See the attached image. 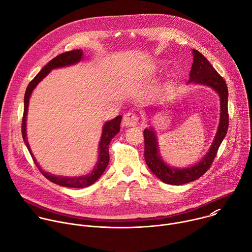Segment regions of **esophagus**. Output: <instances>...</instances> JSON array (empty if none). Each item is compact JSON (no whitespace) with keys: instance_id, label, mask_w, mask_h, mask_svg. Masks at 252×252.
<instances>
[{"instance_id":"obj_1","label":"esophagus","mask_w":252,"mask_h":252,"mask_svg":"<svg viewBox=\"0 0 252 252\" xmlns=\"http://www.w3.org/2000/svg\"><path fill=\"white\" fill-rule=\"evenodd\" d=\"M138 120H139V118L137 115H135L133 113H126L124 116L123 123H124V126H134L135 125H137Z\"/></svg>"}]
</instances>
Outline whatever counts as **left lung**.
Segmentation results:
<instances>
[{"instance_id": "left-lung-1", "label": "left lung", "mask_w": 252, "mask_h": 252, "mask_svg": "<svg viewBox=\"0 0 252 252\" xmlns=\"http://www.w3.org/2000/svg\"><path fill=\"white\" fill-rule=\"evenodd\" d=\"M193 55L194 61L190 72L189 83L193 82L195 84L207 85L218 92L220 99V125L213 144L205 157L196 165L183 169H177L164 163L159 155L158 142L153 128L144 129V159L148 168L158 179L170 185H183L197 180L204 175L211 167L228 128V92L226 83L201 52L193 49Z\"/></svg>"}]
</instances>
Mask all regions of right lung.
<instances>
[{"mask_svg":"<svg viewBox=\"0 0 252 252\" xmlns=\"http://www.w3.org/2000/svg\"><path fill=\"white\" fill-rule=\"evenodd\" d=\"M82 55H83V51L80 49H75V50H71V51H66L64 53H61L59 55H57L56 57H54L52 60H50L39 72L38 74L31 81V83L29 84V86L26 90V94H25V108H24V116H23V123H22V134H23V138L24 141L35 163V165L37 166L38 170L41 172V174L48 179L49 181H51L52 183H55L59 186H63V187H71V188H84V187H88L92 184H94L104 173V171L106 170L107 166L109 164L110 161V154H109V145L111 140L113 139L114 136H116V134L120 131V125H121V121H122V116H119L117 118H115L114 120L107 122L103 127V133H102V137L100 140V144H99V159L97 162V165L94 168V170L92 171L91 174H88L86 176H80V177H62V176H54L52 174H49L45 171H43L38 163L36 162L35 158L33 157V154L31 151L28 139H27V132H26V121H27V114H28V108H29V101H30V97L32 95V92L33 91V89L35 88V86L37 84L54 68H58V67H63V66H68V65H72L75 64L77 62H79L82 59Z\"/></svg>","mask_w":252,"mask_h":252,"instance_id":"obj_1","label":"right lung"}]
</instances>
